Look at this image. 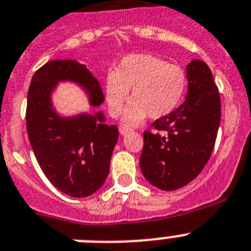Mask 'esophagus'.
Listing matches in <instances>:
<instances>
[{"label":"esophagus","mask_w":251,"mask_h":251,"mask_svg":"<svg viewBox=\"0 0 251 251\" xmlns=\"http://www.w3.org/2000/svg\"><path fill=\"white\" fill-rule=\"evenodd\" d=\"M129 132H130L129 128L123 127V126H122V127H119V133H121L122 136H126V134H128V133H129Z\"/></svg>","instance_id":"obj_1"}]
</instances>
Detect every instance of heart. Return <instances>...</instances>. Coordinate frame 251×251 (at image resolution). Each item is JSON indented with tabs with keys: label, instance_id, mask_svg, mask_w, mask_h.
I'll return each instance as SVG.
<instances>
[{
	"label": "heart",
	"instance_id": "heart-1",
	"mask_svg": "<svg viewBox=\"0 0 251 251\" xmlns=\"http://www.w3.org/2000/svg\"><path fill=\"white\" fill-rule=\"evenodd\" d=\"M187 85L182 68L150 54L126 56L114 73L106 75L104 97L113 117H118L129 95L133 99L123 114L126 126H138L150 114L158 119L181 103Z\"/></svg>",
	"mask_w": 251,
	"mask_h": 251
}]
</instances>
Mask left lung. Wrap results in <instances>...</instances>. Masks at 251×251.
<instances>
[{"mask_svg":"<svg viewBox=\"0 0 251 251\" xmlns=\"http://www.w3.org/2000/svg\"><path fill=\"white\" fill-rule=\"evenodd\" d=\"M186 99L171 114L153 122L166 132H145L139 165L145 178L163 191L177 190L196 178L211 156L220 126L221 103L211 70L202 60L186 66Z\"/></svg>","mask_w":251,"mask_h":251,"instance_id":"left-lung-1","label":"left lung"}]
</instances>
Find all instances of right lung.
<instances>
[{
	"label": "right lung",
	"instance_id": "1",
	"mask_svg": "<svg viewBox=\"0 0 251 251\" xmlns=\"http://www.w3.org/2000/svg\"><path fill=\"white\" fill-rule=\"evenodd\" d=\"M60 83L79 86L92 106L105 100L100 84L84 64L74 59L48 61L35 73L28 88V141L43 172L59 191L88 197L109 174L118 128L105 123L101 110L60 114L52 101Z\"/></svg>",
	"mask_w": 251,
	"mask_h": 251
}]
</instances>
